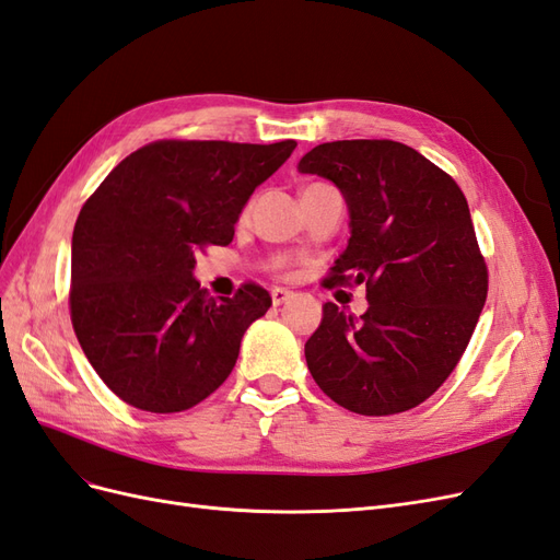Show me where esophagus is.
Returning <instances> with one entry per match:
<instances>
[{"mask_svg":"<svg viewBox=\"0 0 560 560\" xmlns=\"http://www.w3.org/2000/svg\"><path fill=\"white\" fill-rule=\"evenodd\" d=\"M290 290H284V287H273L270 290V299H273V306H280V303H284L287 299H290Z\"/></svg>","mask_w":560,"mask_h":560,"instance_id":"obj_1","label":"esophagus"}]
</instances>
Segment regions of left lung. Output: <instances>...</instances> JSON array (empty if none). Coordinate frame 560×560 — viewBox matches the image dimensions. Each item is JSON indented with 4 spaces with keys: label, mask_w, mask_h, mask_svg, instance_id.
<instances>
[{
    "label": "left lung",
    "mask_w": 560,
    "mask_h": 560,
    "mask_svg": "<svg viewBox=\"0 0 560 560\" xmlns=\"http://www.w3.org/2000/svg\"><path fill=\"white\" fill-rule=\"evenodd\" d=\"M299 173L331 179L350 241L325 287L366 284L364 315L325 303L306 362L322 393L360 416L432 397L460 362L488 294V266L455 179L393 140L311 149Z\"/></svg>",
    "instance_id": "8db88e82"
}]
</instances>
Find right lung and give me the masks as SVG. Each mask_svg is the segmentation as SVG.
Instances as JSON below:
<instances>
[{
	"mask_svg": "<svg viewBox=\"0 0 560 560\" xmlns=\"http://www.w3.org/2000/svg\"><path fill=\"white\" fill-rule=\"evenodd\" d=\"M296 142L156 140L132 151L83 202L72 235V327L112 393L149 413L186 411L235 366L270 296L245 282L210 299L196 254L229 245L252 191Z\"/></svg>",
	"mask_w": 560,
	"mask_h": 560,
	"instance_id": "1",
	"label": "right lung"
}]
</instances>
